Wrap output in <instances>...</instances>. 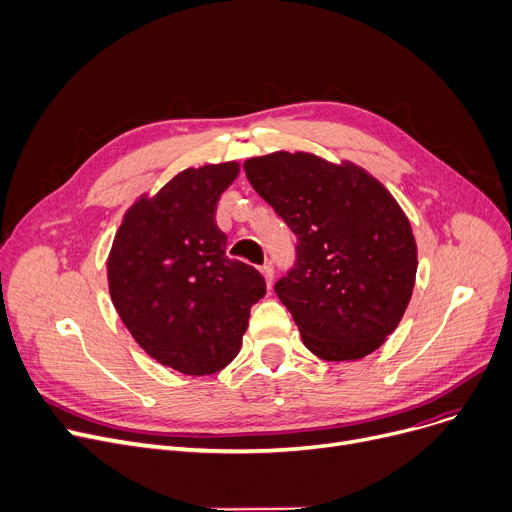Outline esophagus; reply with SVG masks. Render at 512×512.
<instances>
[{"mask_svg": "<svg viewBox=\"0 0 512 512\" xmlns=\"http://www.w3.org/2000/svg\"><path fill=\"white\" fill-rule=\"evenodd\" d=\"M260 273L264 275V279H266V285H273V275H275V271H273V264H269V262H266V264H262L260 266Z\"/></svg>", "mask_w": 512, "mask_h": 512, "instance_id": "34e87169", "label": "esophagus"}]
</instances>
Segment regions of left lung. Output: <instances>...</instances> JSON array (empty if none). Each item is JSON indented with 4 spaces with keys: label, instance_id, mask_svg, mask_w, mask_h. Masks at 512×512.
<instances>
[{
    "label": "left lung",
    "instance_id": "left-lung-1",
    "mask_svg": "<svg viewBox=\"0 0 512 512\" xmlns=\"http://www.w3.org/2000/svg\"><path fill=\"white\" fill-rule=\"evenodd\" d=\"M248 181L296 233V264L275 283L323 360H358L394 333L417 277V243L398 202L367 170L306 152L243 162Z\"/></svg>",
    "mask_w": 512,
    "mask_h": 512
}]
</instances>
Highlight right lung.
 <instances>
[{
  "label": "right lung",
  "mask_w": 512,
  "mask_h": 512,
  "mask_svg": "<svg viewBox=\"0 0 512 512\" xmlns=\"http://www.w3.org/2000/svg\"><path fill=\"white\" fill-rule=\"evenodd\" d=\"M239 162L185 168L120 223L108 256L112 304L162 367L212 375L239 354L250 308L266 294L254 266L225 254L216 204Z\"/></svg>",
  "instance_id": "obj_1"
}]
</instances>
